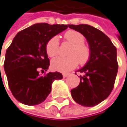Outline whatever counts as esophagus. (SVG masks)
Segmentation results:
<instances>
[{
  "instance_id": "1",
  "label": "esophagus",
  "mask_w": 127,
  "mask_h": 127,
  "mask_svg": "<svg viewBox=\"0 0 127 127\" xmlns=\"http://www.w3.org/2000/svg\"><path fill=\"white\" fill-rule=\"evenodd\" d=\"M69 75V73H64V74H63V76H64V77L65 78V77H66V76H68Z\"/></svg>"
}]
</instances>
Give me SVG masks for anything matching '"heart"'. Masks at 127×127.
I'll return each mask as SVG.
<instances>
[{
  "label": "heart",
  "instance_id": "1",
  "mask_svg": "<svg viewBox=\"0 0 127 127\" xmlns=\"http://www.w3.org/2000/svg\"><path fill=\"white\" fill-rule=\"evenodd\" d=\"M64 38L72 47L68 51L67 58H56L51 61V66L54 71L66 73L76 67L78 64L84 65L91 58V49L85 45V36L75 30H69L64 34ZM59 51V38L54 36L46 44V53L52 58Z\"/></svg>",
  "mask_w": 127,
  "mask_h": 127
}]
</instances>
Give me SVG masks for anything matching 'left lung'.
Listing matches in <instances>:
<instances>
[{
    "instance_id": "obj_1",
    "label": "left lung",
    "mask_w": 127,
    "mask_h": 127,
    "mask_svg": "<svg viewBox=\"0 0 127 127\" xmlns=\"http://www.w3.org/2000/svg\"><path fill=\"white\" fill-rule=\"evenodd\" d=\"M85 36L91 58L79 72V85L71 90L73 100L85 107H93L105 100L111 92L118 70L117 49L111 39L98 29L86 24L69 25Z\"/></svg>"
}]
</instances>
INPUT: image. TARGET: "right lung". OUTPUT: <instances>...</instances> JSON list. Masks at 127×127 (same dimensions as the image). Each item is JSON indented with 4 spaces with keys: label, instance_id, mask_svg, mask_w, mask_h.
Returning <instances> with one entry per match:
<instances>
[{
    "label": "right lung",
    "instance_id": "right-lung-1",
    "mask_svg": "<svg viewBox=\"0 0 127 127\" xmlns=\"http://www.w3.org/2000/svg\"><path fill=\"white\" fill-rule=\"evenodd\" d=\"M67 25L36 23L18 32L7 48L3 64L10 89L15 98L26 105H36L46 99L52 82L61 79V73L39 74L50 65L46 44L66 29Z\"/></svg>",
    "mask_w": 127,
    "mask_h": 127
}]
</instances>
